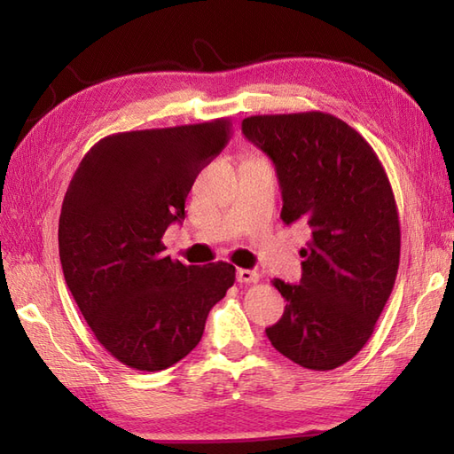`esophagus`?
<instances>
[{"label": "esophagus", "mask_w": 454, "mask_h": 454, "mask_svg": "<svg viewBox=\"0 0 454 454\" xmlns=\"http://www.w3.org/2000/svg\"><path fill=\"white\" fill-rule=\"evenodd\" d=\"M259 275L257 271H254V269H238L236 273V278L239 285H249V283H257L259 281Z\"/></svg>", "instance_id": "obj_1"}]
</instances>
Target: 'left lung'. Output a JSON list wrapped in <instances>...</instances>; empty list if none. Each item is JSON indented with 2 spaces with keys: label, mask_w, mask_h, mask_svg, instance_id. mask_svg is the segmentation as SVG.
Returning a JSON list of instances; mask_svg holds the SVG:
<instances>
[{
  "label": "left lung",
  "mask_w": 454,
  "mask_h": 454,
  "mask_svg": "<svg viewBox=\"0 0 454 454\" xmlns=\"http://www.w3.org/2000/svg\"><path fill=\"white\" fill-rule=\"evenodd\" d=\"M244 137L273 161L286 226L312 239L302 278L273 285L286 301L269 341L304 369L332 371L372 335L400 265V220L382 163L359 132L333 114H257Z\"/></svg>",
  "instance_id": "8db88e82"
}]
</instances>
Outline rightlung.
Masks as SVG:
<instances>
[{"mask_svg":"<svg viewBox=\"0 0 454 454\" xmlns=\"http://www.w3.org/2000/svg\"><path fill=\"white\" fill-rule=\"evenodd\" d=\"M228 138V119L111 134L85 153L66 191L58 226L66 285L98 341L130 369L163 371L187 356L236 281L234 265H183L161 244Z\"/></svg>","mask_w":454,"mask_h":454,"instance_id":"obj_1","label":"right lung"}]
</instances>
